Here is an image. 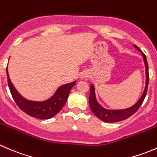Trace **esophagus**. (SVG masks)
<instances>
[{
	"instance_id": "esophagus-1",
	"label": "esophagus",
	"mask_w": 157,
	"mask_h": 157,
	"mask_svg": "<svg viewBox=\"0 0 157 157\" xmlns=\"http://www.w3.org/2000/svg\"><path fill=\"white\" fill-rule=\"evenodd\" d=\"M89 77H90V76H89V74L87 72H83V74H81V78L82 79H85V80H87V79L89 78Z\"/></svg>"
}]
</instances>
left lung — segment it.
<instances>
[{"mask_svg": "<svg viewBox=\"0 0 157 157\" xmlns=\"http://www.w3.org/2000/svg\"><path fill=\"white\" fill-rule=\"evenodd\" d=\"M134 48L139 52H141L140 48L135 45H134ZM142 57H143L144 63L145 65V71H146V84H145V88L144 90V93L139 100L136 102L134 105L129 108L124 109H107L103 108L100 104L98 102L97 99L96 97V92H95V87L93 84L90 85V97H89V104H90V109L92 110L93 113L101 121L106 123L111 122H118V121H123L124 119H127L130 116L134 115L138 109L140 108V105L143 103L144 98L146 96L147 92V86H148L149 83V73H148V64H147V58L144 53H142Z\"/></svg>", "mask_w": 157, "mask_h": 157, "instance_id": "1", "label": "left lung"}]
</instances>
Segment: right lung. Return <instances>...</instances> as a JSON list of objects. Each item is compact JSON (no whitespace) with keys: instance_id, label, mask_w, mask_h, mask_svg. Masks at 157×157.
<instances>
[{"instance_id":"obj_1","label":"right lung","mask_w":157,"mask_h":157,"mask_svg":"<svg viewBox=\"0 0 157 157\" xmlns=\"http://www.w3.org/2000/svg\"><path fill=\"white\" fill-rule=\"evenodd\" d=\"M7 75L11 95L19 108L30 116L39 119H49L55 116L65 105L70 91L77 82L74 80L71 83L61 85L57 89L53 96L46 100L33 101L23 97L14 87L9 77L7 67Z\"/></svg>"}]
</instances>
